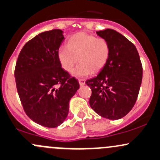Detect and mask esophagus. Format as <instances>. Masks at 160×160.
Instances as JSON below:
<instances>
[{
  "label": "esophagus",
  "mask_w": 160,
  "mask_h": 160,
  "mask_svg": "<svg viewBox=\"0 0 160 160\" xmlns=\"http://www.w3.org/2000/svg\"><path fill=\"white\" fill-rule=\"evenodd\" d=\"M78 81H79V83H80V86H83L86 84V81H85V80H83V79H79Z\"/></svg>",
  "instance_id": "1"
}]
</instances>
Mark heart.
<instances>
[{"mask_svg": "<svg viewBox=\"0 0 160 160\" xmlns=\"http://www.w3.org/2000/svg\"><path fill=\"white\" fill-rule=\"evenodd\" d=\"M110 54L109 42L103 38H97L92 34L80 32L72 35L67 46L59 48L58 57L62 68L71 72L80 61L72 74L77 77H87L98 73L107 64Z\"/></svg>", "mask_w": 160, "mask_h": 160, "instance_id": "heart-1", "label": "heart"}]
</instances>
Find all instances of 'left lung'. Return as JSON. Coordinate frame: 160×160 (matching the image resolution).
<instances>
[{
	"label": "left lung",
	"mask_w": 160,
	"mask_h": 160,
	"mask_svg": "<svg viewBox=\"0 0 160 160\" xmlns=\"http://www.w3.org/2000/svg\"><path fill=\"white\" fill-rule=\"evenodd\" d=\"M110 47L106 66L86 83L91 88L90 105L104 118L119 120L132 110L139 94L142 67L133 43L112 29L96 32Z\"/></svg>",
	"instance_id": "8db88e82"
}]
</instances>
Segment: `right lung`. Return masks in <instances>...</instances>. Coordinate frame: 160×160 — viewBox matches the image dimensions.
I'll return each mask as SVG.
<instances>
[{
  "label": "right lung",
  "instance_id": "obj_1",
  "mask_svg": "<svg viewBox=\"0 0 160 160\" xmlns=\"http://www.w3.org/2000/svg\"><path fill=\"white\" fill-rule=\"evenodd\" d=\"M61 30L40 33L21 50L14 70L17 90L27 115L33 122L54 128L66 120L70 99L80 87L59 62L64 40Z\"/></svg>",
  "mask_w": 160,
  "mask_h": 160
}]
</instances>
